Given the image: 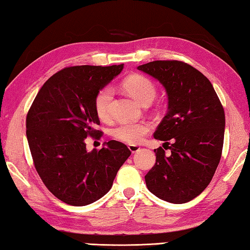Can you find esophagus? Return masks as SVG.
<instances>
[{"label": "esophagus", "instance_id": "34e87169", "mask_svg": "<svg viewBox=\"0 0 250 250\" xmlns=\"http://www.w3.org/2000/svg\"><path fill=\"white\" fill-rule=\"evenodd\" d=\"M127 147H128V149L132 151V152H137L139 149H141V147L139 146H137V145H127Z\"/></svg>", "mask_w": 250, "mask_h": 250}]
</instances>
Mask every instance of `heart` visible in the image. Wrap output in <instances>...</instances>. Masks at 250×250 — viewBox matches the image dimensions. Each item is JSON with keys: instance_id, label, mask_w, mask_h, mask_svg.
Listing matches in <instances>:
<instances>
[{"instance_id": "obj_1", "label": "heart", "mask_w": 250, "mask_h": 250, "mask_svg": "<svg viewBox=\"0 0 250 250\" xmlns=\"http://www.w3.org/2000/svg\"><path fill=\"white\" fill-rule=\"evenodd\" d=\"M124 90L143 105L149 104L157 93L155 83L149 78L143 74H132L122 83ZM113 90L111 86L101 89L94 100L95 113L101 121H109L112 116V101ZM151 125L148 122L137 123H120L111 129V136L117 141L138 145L143 142L146 135L150 132Z\"/></svg>"}]
</instances>
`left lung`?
Returning a JSON list of instances; mask_svg holds the SVG:
<instances>
[{
    "instance_id": "left-lung-1",
    "label": "left lung",
    "mask_w": 250,
    "mask_h": 250,
    "mask_svg": "<svg viewBox=\"0 0 250 250\" xmlns=\"http://www.w3.org/2000/svg\"><path fill=\"white\" fill-rule=\"evenodd\" d=\"M137 69L159 80L168 94L167 114L154 134L165 144L155 149L146 186L167 202H189L209 185L220 164L224 108L208 79L183 61L156 60Z\"/></svg>"
}]
</instances>
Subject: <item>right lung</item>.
<instances>
[{"label":"right lung","mask_w":250,"mask_h":250,"mask_svg":"<svg viewBox=\"0 0 250 250\" xmlns=\"http://www.w3.org/2000/svg\"><path fill=\"white\" fill-rule=\"evenodd\" d=\"M124 64L74 65L43 83L26 116V136L36 171L57 199L83 207L112 188L118 169L132 154L109 141L100 150H86V137L100 139L94 100Z\"/></svg>","instance_id":"1"}]
</instances>
